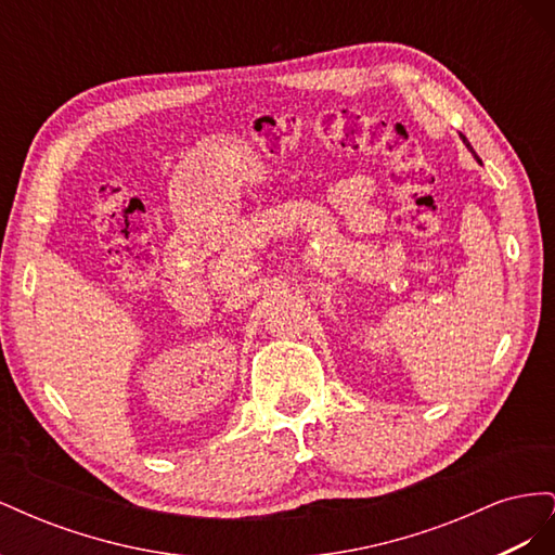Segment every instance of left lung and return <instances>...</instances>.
<instances>
[{
  "label": "left lung",
  "instance_id": "obj_1",
  "mask_svg": "<svg viewBox=\"0 0 555 555\" xmlns=\"http://www.w3.org/2000/svg\"><path fill=\"white\" fill-rule=\"evenodd\" d=\"M461 139H463V143H465V147H467V150H469V153H473V155H475V150H473V145H469V141H467V139H465V137H463V133H461ZM475 159H477V162H479V164H481V159H479V157H477V155H475Z\"/></svg>",
  "mask_w": 555,
  "mask_h": 555
}]
</instances>
